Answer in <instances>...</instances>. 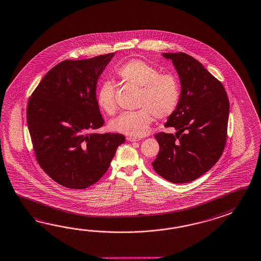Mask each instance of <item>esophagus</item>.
<instances>
[{
	"label": "esophagus",
	"instance_id": "1",
	"mask_svg": "<svg viewBox=\"0 0 261 261\" xmlns=\"http://www.w3.org/2000/svg\"><path fill=\"white\" fill-rule=\"evenodd\" d=\"M126 139H127L128 141H131V142H135V141H139V140H140V139H137V138H132V137H127V138H126Z\"/></svg>",
	"mask_w": 261,
	"mask_h": 261
}]
</instances>
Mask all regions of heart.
Wrapping results in <instances>:
<instances>
[{
  "label": "heart",
  "mask_w": 261,
  "mask_h": 261,
  "mask_svg": "<svg viewBox=\"0 0 261 261\" xmlns=\"http://www.w3.org/2000/svg\"><path fill=\"white\" fill-rule=\"evenodd\" d=\"M122 81L139 88L136 111L123 112L110 122L111 130L132 137H142L149 132L156 117L166 119L173 113L180 101V84L176 75L160 73L153 65L133 59L116 69ZM97 104L109 115L117 111L116 87L111 81L101 84L97 92Z\"/></svg>",
  "instance_id": "b5f03b06"
}]
</instances>
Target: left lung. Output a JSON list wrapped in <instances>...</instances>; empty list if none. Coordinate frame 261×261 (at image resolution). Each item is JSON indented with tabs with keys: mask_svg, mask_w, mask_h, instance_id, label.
<instances>
[{
	"mask_svg": "<svg viewBox=\"0 0 261 261\" xmlns=\"http://www.w3.org/2000/svg\"><path fill=\"white\" fill-rule=\"evenodd\" d=\"M180 77V101L166 127L157 133L160 147L153 169L173 184L196 180L213 168L226 146L229 101L224 86L197 60L184 53H163Z\"/></svg>",
	"mask_w": 261,
	"mask_h": 261,
	"instance_id": "1",
	"label": "left lung"
}]
</instances>
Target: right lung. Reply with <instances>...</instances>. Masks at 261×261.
I'll list each match as a JSON object with an SVG mask.
<instances>
[{"mask_svg":"<svg viewBox=\"0 0 261 261\" xmlns=\"http://www.w3.org/2000/svg\"><path fill=\"white\" fill-rule=\"evenodd\" d=\"M115 53L65 60L32 93L27 123L41 168L59 185L84 189L102 178L117 148L118 133H94L104 124L96 99L99 76Z\"/></svg>","mask_w":261,"mask_h":261,"instance_id":"1","label":"right lung"}]
</instances>
